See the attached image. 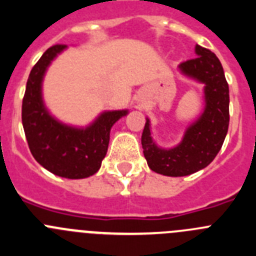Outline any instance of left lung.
Returning <instances> with one entry per match:
<instances>
[{
	"instance_id": "obj_1",
	"label": "left lung",
	"mask_w": 256,
	"mask_h": 256,
	"mask_svg": "<svg viewBox=\"0 0 256 256\" xmlns=\"http://www.w3.org/2000/svg\"><path fill=\"white\" fill-rule=\"evenodd\" d=\"M196 58L180 64L182 74L204 83L205 108L187 128L178 146L169 150L151 138L150 120L142 132V148L151 170L169 177H183L204 169L222 148L230 124V90L220 61L210 50L196 44Z\"/></svg>"
}]
</instances>
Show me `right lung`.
<instances>
[{"mask_svg": "<svg viewBox=\"0 0 256 256\" xmlns=\"http://www.w3.org/2000/svg\"><path fill=\"white\" fill-rule=\"evenodd\" d=\"M64 48L65 44L50 47L32 69L22 98V120L33 158L58 177L80 180L100 169L108 152L110 130L128 110L102 112L86 128L66 126L50 115L42 100V80L51 61Z\"/></svg>", "mask_w": 256, "mask_h": 256, "instance_id": "obj_1", "label": "right lung"}]
</instances>
